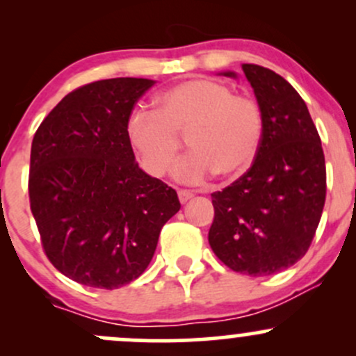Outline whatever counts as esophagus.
<instances>
[{
    "instance_id": "34e87169",
    "label": "esophagus",
    "mask_w": 356,
    "mask_h": 356,
    "mask_svg": "<svg viewBox=\"0 0 356 356\" xmlns=\"http://www.w3.org/2000/svg\"><path fill=\"white\" fill-rule=\"evenodd\" d=\"M177 194H179V201H181L182 204L187 202V201H189V199L194 197V194H192L191 191H186V189H181V191L177 192Z\"/></svg>"
}]
</instances>
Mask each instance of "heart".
<instances>
[{"label":"heart","instance_id":"b5f03b06","mask_svg":"<svg viewBox=\"0 0 356 356\" xmlns=\"http://www.w3.org/2000/svg\"><path fill=\"white\" fill-rule=\"evenodd\" d=\"M263 130L254 99L209 79L172 85L157 97V112L138 108L127 120L129 144L154 177L170 169L187 134L191 152L174 169L184 184H201L214 172L222 179L243 175L259 152Z\"/></svg>","mask_w":356,"mask_h":356}]
</instances>
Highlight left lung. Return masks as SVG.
<instances>
[{"label": "left lung", "instance_id": "obj_1", "mask_svg": "<svg viewBox=\"0 0 356 356\" xmlns=\"http://www.w3.org/2000/svg\"><path fill=\"white\" fill-rule=\"evenodd\" d=\"M243 72L263 112V142L248 172L212 194L209 244L232 271L268 276L312 244L326 197L325 154L300 93L269 68L244 63Z\"/></svg>", "mask_w": 356, "mask_h": 356}]
</instances>
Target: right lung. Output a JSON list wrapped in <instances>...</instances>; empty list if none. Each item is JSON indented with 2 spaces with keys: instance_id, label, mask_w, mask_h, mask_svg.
Masks as SVG:
<instances>
[{
  "instance_id": "obj_1",
  "label": "right lung",
  "mask_w": 356,
  "mask_h": 356,
  "mask_svg": "<svg viewBox=\"0 0 356 356\" xmlns=\"http://www.w3.org/2000/svg\"><path fill=\"white\" fill-rule=\"evenodd\" d=\"M155 83L108 79L73 90L44 117L30 157V206L44 254L61 275L115 289L149 266L177 192L138 167L127 138Z\"/></svg>"
}]
</instances>
